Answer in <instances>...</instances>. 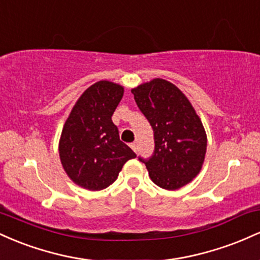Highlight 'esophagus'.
<instances>
[{
    "label": "esophagus",
    "instance_id": "1",
    "mask_svg": "<svg viewBox=\"0 0 260 260\" xmlns=\"http://www.w3.org/2000/svg\"><path fill=\"white\" fill-rule=\"evenodd\" d=\"M129 147H131V148H132L134 151H137V149H138V147H137V143H136V142L131 143V144H129Z\"/></svg>",
    "mask_w": 260,
    "mask_h": 260
}]
</instances>
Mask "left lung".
Instances as JSON below:
<instances>
[{
    "instance_id": "obj_1",
    "label": "left lung",
    "mask_w": 260,
    "mask_h": 260,
    "mask_svg": "<svg viewBox=\"0 0 260 260\" xmlns=\"http://www.w3.org/2000/svg\"><path fill=\"white\" fill-rule=\"evenodd\" d=\"M137 105L154 131V153L139 157L156 186L175 190L201 171L207 133L192 104L177 86L155 78L132 89Z\"/></svg>"
}]
</instances>
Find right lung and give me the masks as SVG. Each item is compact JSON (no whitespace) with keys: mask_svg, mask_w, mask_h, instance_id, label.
Returning <instances> with one entry per match:
<instances>
[{"mask_svg":"<svg viewBox=\"0 0 260 260\" xmlns=\"http://www.w3.org/2000/svg\"><path fill=\"white\" fill-rule=\"evenodd\" d=\"M123 96V86L100 80L80 95L59 139V159L78 186L100 190L116 181L124 164L137 156L120 140L111 120Z\"/></svg>","mask_w":260,"mask_h":260,"instance_id":"add662e5","label":"right lung"}]
</instances>
